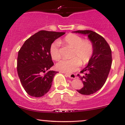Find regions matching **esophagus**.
Segmentation results:
<instances>
[{
	"mask_svg": "<svg viewBox=\"0 0 125 125\" xmlns=\"http://www.w3.org/2000/svg\"><path fill=\"white\" fill-rule=\"evenodd\" d=\"M65 75L66 76L70 77V78H71V79H75L76 78V75H75V74H74V73H72V74L66 73Z\"/></svg>",
	"mask_w": 125,
	"mask_h": 125,
	"instance_id": "1",
	"label": "esophagus"
}]
</instances>
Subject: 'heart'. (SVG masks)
<instances>
[{
    "label": "heart",
    "instance_id": "obj_1",
    "mask_svg": "<svg viewBox=\"0 0 125 125\" xmlns=\"http://www.w3.org/2000/svg\"><path fill=\"white\" fill-rule=\"evenodd\" d=\"M63 42L67 45L73 48L72 58L71 59H64L56 64L59 71L66 73L76 71L81 66L85 65L89 62L94 52V46L92 41L84 39L79 35L69 33L64 37ZM59 43L55 42L50 46L49 52L53 60L58 61L61 59Z\"/></svg>",
    "mask_w": 125,
    "mask_h": 125
}]
</instances>
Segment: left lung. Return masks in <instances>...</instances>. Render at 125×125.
<instances>
[{
  "mask_svg": "<svg viewBox=\"0 0 125 125\" xmlns=\"http://www.w3.org/2000/svg\"><path fill=\"white\" fill-rule=\"evenodd\" d=\"M74 33L87 35L94 46V52L87 66L78 74L83 86L77 91L89 95L96 92L106 82L112 66V51L106 40L94 31H77Z\"/></svg>",
  "mask_w": 125,
  "mask_h": 125,
  "instance_id": "obj_1",
  "label": "left lung"
}]
</instances>
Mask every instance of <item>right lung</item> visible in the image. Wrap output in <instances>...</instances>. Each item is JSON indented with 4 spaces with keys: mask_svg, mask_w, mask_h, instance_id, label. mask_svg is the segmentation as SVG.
<instances>
[{
    "mask_svg": "<svg viewBox=\"0 0 125 125\" xmlns=\"http://www.w3.org/2000/svg\"><path fill=\"white\" fill-rule=\"evenodd\" d=\"M64 33L41 31L28 39L19 51L18 76L24 89L31 96L42 97L51 89L57 72L49 71L54 64L50 46Z\"/></svg>",
    "mask_w": 125,
    "mask_h": 125,
    "instance_id": "right-lung-1",
    "label": "right lung"
}]
</instances>
